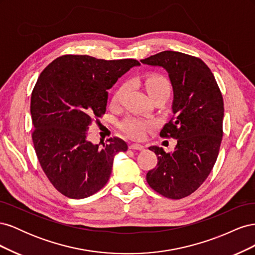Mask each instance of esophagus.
<instances>
[{"label": "esophagus", "instance_id": "obj_1", "mask_svg": "<svg viewBox=\"0 0 255 255\" xmlns=\"http://www.w3.org/2000/svg\"><path fill=\"white\" fill-rule=\"evenodd\" d=\"M129 149L132 150H139V151H142L144 150V146L142 144H138V143H132L129 144Z\"/></svg>", "mask_w": 255, "mask_h": 255}]
</instances>
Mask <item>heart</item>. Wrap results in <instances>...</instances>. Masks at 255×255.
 <instances>
[{"instance_id": "1", "label": "heart", "mask_w": 255, "mask_h": 255, "mask_svg": "<svg viewBox=\"0 0 255 255\" xmlns=\"http://www.w3.org/2000/svg\"><path fill=\"white\" fill-rule=\"evenodd\" d=\"M144 87L148 91L149 96L152 98L160 96V95H169L170 94V84L164 78V76L158 74L149 75L144 80ZM128 86L122 85V86L115 92L112 99L114 105H117L122 101V98L127 92ZM153 127V122L146 121L138 118H128L120 125V128L125 134L128 137L140 139L145 134L146 128Z\"/></svg>"}]
</instances>
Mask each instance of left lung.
<instances>
[{
  "instance_id": "left-lung-1",
  "label": "left lung",
  "mask_w": 255,
  "mask_h": 255,
  "mask_svg": "<svg viewBox=\"0 0 255 255\" xmlns=\"http://www.w3.org/2000/svg\"><path fill=\"white\" fill-rule=\"evenodd\" d=\"M140 61L168 73L173 89V117L160 136L177 140L170 153L150 146L157 165L146 173V182L161 196L182 199L201 186L217 159L225 116L222 95L210 68L200 58L164 51Z\"/></svg>"
}]
</instances>
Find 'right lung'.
<instances>
[{"label":"right lung","instance_id":"obj_1","mask_svg":"<svg viewBox=\"0 0 255 255\" xmlns=\"http://www.w3.org/2000/svg\"><path fill=\"white\" fill-rule=\"evenodd\" d=\"M139 65L135 59L64 55L38 78L30 98L33 142L42 170L60 194L84 199L109 181L115 155L128 144L115 137L100 146L87 139V132L106 112L107 90Z\"/></svg>","mask_w":255,"mask_h":255}]
</instances>
